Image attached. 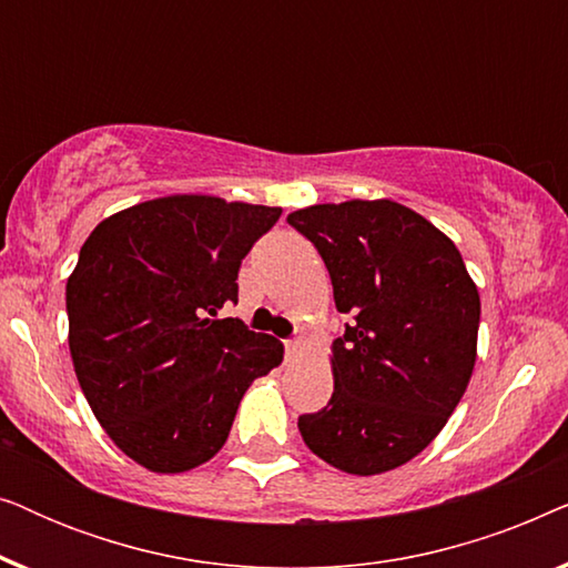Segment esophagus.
Returning a JSON list of instances; mask_svg holds the SVG:
<instances>
[{"instance_id": "1", "label": "esophagus", "mask_w": 568, "mask_h": 568, "mask_svg": "<svg viewBox=\"0 0 568 568\" xmlns=\"http://www.w3.org/2000/svg\"><path fill=\"white\" fill-rule=\"evenodd\" d=\"M302 352H305V341H302V338L286 341V356H290V359H294V356H300Z\"/></svg>"}]
</instances>
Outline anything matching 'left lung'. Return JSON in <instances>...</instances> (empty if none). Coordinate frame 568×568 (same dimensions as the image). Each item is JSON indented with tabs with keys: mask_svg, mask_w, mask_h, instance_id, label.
I'll use <instances>...</instances> for the list:
<instances>
[{
	"mask_svg": "<svg viewBox=\"0 0 568 568\" xmlns=\"http://www.w3.org/2000/svg\"><path fill=\"white\" fill-rule=\"evenodd\" d=\"M317 247L338 313L333 395L300 416L305 445L333 468L377 476L429 447L476 367L480 297L445 232L390 199L315 204L286 216Z\"/></svg>",
	"mask_w": 568,
	"mask_h": 568,
	"instance_id": "obj_1",
	"label": "left lung"
}]
</instances>
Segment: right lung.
<instances>
[{
  "instance_id": "right-lung-1",
  "label": "right lung",
  "mask_w": 568,
  "mask_h": 568,
  "mask_svg": "<svg viewBox=\"0 0 568 568\" xmlns=\"http://www.w3.org/2000/svg\"><path fill=\"white\" fill-rule=\"evenodd\" d=\"M278 216V206L178 193L111 214L84 240L67 282L69 352L92 414L142 468L212 460L253 379L282 364V341L216 321Z\"/></svg>"
}]
</instances>
